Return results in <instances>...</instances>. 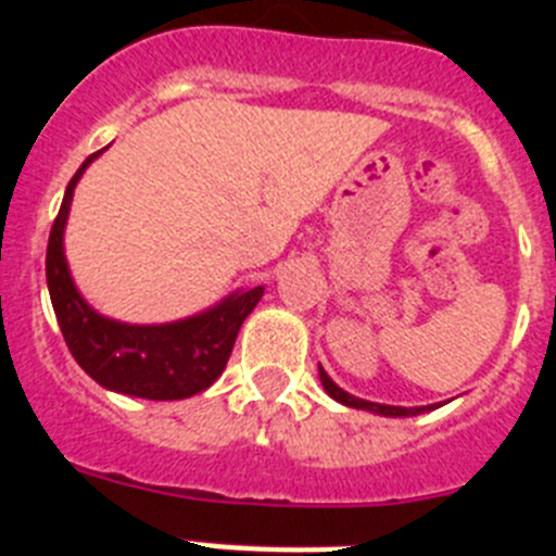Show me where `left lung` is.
<instances>
[{"label":"left lung","mask_w":556,"mask_h":556,"mask_svg":"<svg viewBox=\"0 0 556 556\" xmlns=\"http://www.w3.org/2000/svg\"><path fill=\"white\" fill-rule=\"evenodd\" d=\"M320 381H323V390H326L328 395H331L333 401H339L342 406H351V409H365V412H372V415H381V417H415V415H424V412L437 409V404H431V406H387V404H376V401H365V397L351 395V392H345L342 387L333 384L331 376H328L323 367H320Z\"/></svg>","instance_id":"obj_1"}]
</instances>
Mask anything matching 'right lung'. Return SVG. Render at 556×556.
I'll list each match as a JSON object with an SVG mask.
<instances>
[{"instance_id": "1", "label": "right lung", "mask_w": 556, "mask_h": 556, "mask_svg": "<svg viewBox=\"0 0 556 556\" xmlns=\"http://www.w3.org/2000/svg\"><path fill=\"white\" fill-rule=\"evenodd\" d=\"M100 155L102 150L88 155L75 178L68 180L61 211L49 233L47 287L58 326L77 365L105 390L147 401H180L198 395L223 376L236 333L255 303L262 301L264 287L236 289L217 306L159 326L111 320L94 306H88L68 273L63 230L77 180Z\"/></svg>"}]
</instances>
